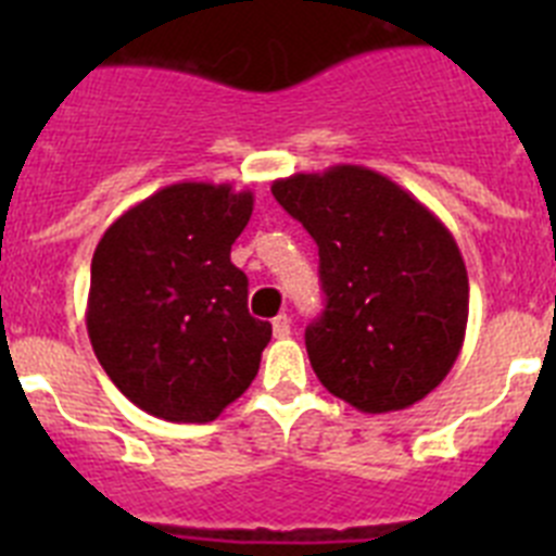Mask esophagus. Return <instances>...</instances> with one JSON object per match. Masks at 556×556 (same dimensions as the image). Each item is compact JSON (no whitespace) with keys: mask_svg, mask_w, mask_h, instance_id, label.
I'll return each instance as SVG.
<instances>
[{"mask_svg":"<svg viewBox=\"0 0 556 556\" xmlns=\"http://www.w3.org/2000/svg\"><path fill=\"white\" fill-rule=\"evenodd\" d=\"M289 331H292V323H289V317L287 314H278V317L273 320V333L278 339H287Z\"/></svg>","mask_w":556,"mask_h":556,"instance_id":"34e87169","label":"esophagus"}]
</instances>
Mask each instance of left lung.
Wrapping results in <instances>:
<instances>
[{
	"instance_id": "left-lung-1",
	"label": "left lung",
	"mask_w": 556,
	"mask_h": 556,
	"mask_svg": "<svg viewBox=\"0 0 556 556\" xmlns=\"http://www.w3.org/2000/svg\"><path fill=\"white\" fill-rule=\"evenodd\" d=\"M273 194L320 250L326 308L306 328L320 384L367 415L424 401L468 328V269L451 230L367 166L298 172Z\"/></svg>"
}]
</instances>
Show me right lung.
<instances>
[{
  "mask_svg": "<svg viewBox=\"0 0 556 556\" xmlns=\"http://www.w3.org/2000/svg\"><path fill=\"white\" fill-rule=\"evenodd\" d=\"M253 191L172 184L127 208L91 258L86 326L102 370L147 415L208 424L250 387L273 326L248 312L230 244Z\"/></svg>",
  "mask_w": 556,
  "mask_h": 556,
  "instance_id": "right-lung-1",
  "label": "right lung"
}]
</instances>
